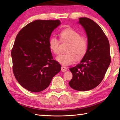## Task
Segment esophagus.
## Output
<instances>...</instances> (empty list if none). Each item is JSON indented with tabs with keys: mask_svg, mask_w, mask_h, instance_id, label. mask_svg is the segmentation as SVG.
Segmentation results:
<instances>
[{
	"mask_svg": "<svg viewBox=\"0 0 120 120\" xmlns=\"http://www.w3.org/2000/svg\"><path fill=\"white\" fill-rule=\"evenodd\" d=\"M61 70L62 72H65V71H66L67 70V67H66L65 66H62L61 67Z\"/></svg>",
	"mask_w": 120,
	"mask_h": 120,
	"instance_id": "obj_1",
	"label": "esophagus"
}]
</instances>
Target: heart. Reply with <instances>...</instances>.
<instances>
[{
    "label": "heart",
    "mask_w": 120,
    "mask_h": 120,
    "mask_svg": "<svg viewBox=\"0 0 120 120\" xmlns=\"http://www.w3.org/2000/svg\"><path fill=\"white\" fill-rule=\"evenodd\" d=\"M61 40L62 42H69L66 50L67 53L61 54L56 59L61 64L67 66L72 64L76 60H79L86 55L88 49L87 38L81 36L80 34L72 28H66L60 32ZM60 42L54 36L51 37L49 41L50 50L56 54L60 52Z\"/></svg>",
    "instance_id": "obj_1"
}]
</instances>
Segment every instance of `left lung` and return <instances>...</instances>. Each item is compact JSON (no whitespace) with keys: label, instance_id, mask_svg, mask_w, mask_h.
Segmentation results:
<instances>
[{"label":"left lung","instance_id":"1","mask_svg":"<svg viewBox=\"0 0 120 120\" xmlns=\"http://www.w3.org/2000/svg\"><path fill=\"white\" fill-rule=\"evenodd\" d=\"M78 23L86 31L88 49L80 64L69 69L72 78L69 84L76 90L87 91L104 78L111 63L110 49L108 38L98 24L87 17L79 18Z\"/></svg>","mask_w":120,"mask_h":120}]
</instances>
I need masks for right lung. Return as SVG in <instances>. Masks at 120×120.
<instances>
[{
  "instance_id": "add662e5",
  "label": "right lung",
  "mask_w": 120,
  "mask_h": 120,
  "mask_svg": "<svg viewBox=\"0 0 120 120\" xmlns=\"http://www.w3.org/2000/svg\"><path fill=\"white\" fill-rule=\"evenodd\" d=\"M60 23L59 20H36L16 36L11 51L13 71L19 84L28 91L45 89L61 70L49 45L51 34Z\"/></svg>"
}]
</instances>
